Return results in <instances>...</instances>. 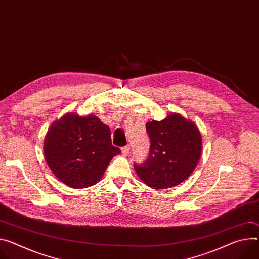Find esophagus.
<instances>
[{"mask_svg": "<svg viewBox=\"0 0 259 259\" xmlns=\"http://www.w3.org/2000/svg\"><path fill=\"white\" fill-rule=\"evenodd\" d=\"M129 152H130V146H129V145H127V146H125V147L122 148V153H123L124 156H128Z\"/></svg>", "mask_w": 259, "mask_h": 259, "instance_id": "1", "label": "esophagus"}]
</instances>
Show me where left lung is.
I'll return each instance as SVG.
<instances>
[{
	"mask_svg": "<svg viewBox=\"0 0 259 259\" xmlns=\"http://www.w3.org/2000/svg\"><path fill=\"white\" fill-rule=\"evenodd\" d=\"M150 153L134 164L138 177L154 189L174 187L189 177L199 161L202 145L197 127L178 113L162 121L148 122Z\"/></svg>",
	"mask_w": 259,
	"mask_h": 259,
	"instance_id": "obj_1",
	"label": "left lung"
}]
</instances>
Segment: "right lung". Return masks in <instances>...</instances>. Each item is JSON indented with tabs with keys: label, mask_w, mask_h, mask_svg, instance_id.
<instances>
[{
	"label": "right lung",
	"mask_w": 259,
	"mask_h": 259,
	"mask_svg": "<svg viewBox=\"0 0 259 259\" xmlns=\"http://www.w3.org/2000/svg\"><path fill=\"white\" fill-rule=\"evenodd\" d=\"M44 156L56 177L72 188L96 184L111 159L121 153L111 144L110 129L95 115L69 113L52 125Z\"/></svg>",
	"instance_id": "add662e5"
}]
</instances>
